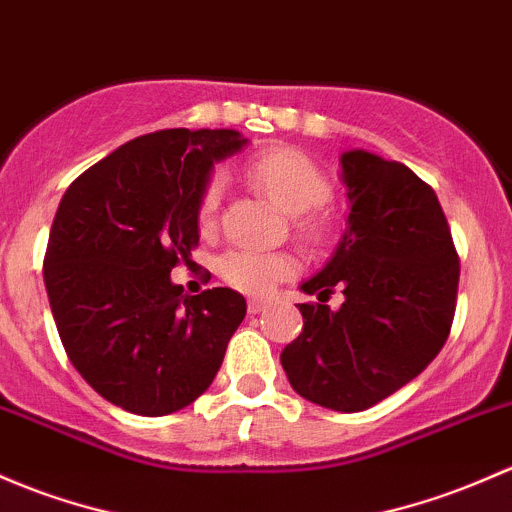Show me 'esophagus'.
I'll use <instances>...</instances> for the list:
<instances>
[{
  "label": "esophagus",
  "mask_w": 512,
  "mask_h": 512,
  "mask_svg": "<svg viewBox=\"0 0 512 512\" xmlns=\"http://www.w3.org/2000/svg\"><path fill=\"white\" fill-rule=\"evenodd\" d=\"M265 309H267V301H262V299L247 301V311H250V314H260V311H265Z\"/></svg>",
  "instance_id": "obj_1"
}]
</instances>
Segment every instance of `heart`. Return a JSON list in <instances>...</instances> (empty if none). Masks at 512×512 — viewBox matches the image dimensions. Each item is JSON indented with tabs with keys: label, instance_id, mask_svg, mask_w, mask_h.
I'll list each match as a JSON object with an SVG mask.
<instances>
[{
	"label": "heart",
	"instance_id": "heart-1",
	"mask_svg": "<svg viewBox=\"0 0 512 512\" xmlns=\"http://www.w3.org/2000/svg\"><path fill=\"white\" fill-rule=\"evenodd\" d=\"M245 176L252 186L260 188L270 201L294 218V230L309 245H319L326 238L328 223L319 213L331 196L328 176L306 154L297 149H270L245 166ZM223 184L211 176L198 196V225L211 230L218 220ZM218 272L225 284L245 294H267L282 279L297 272V260L287 252H260L235 247L218 262Z\"/></svg>",
	"mask_w": 512,
	"mask_h": 512
}]
</instances>
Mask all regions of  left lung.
<instances>
[{
	"label": "left lung",
	"instance_id": "obj_1",
	"mask_svg": "<svg viewBox=\"0 0 512 512\" xmlns=\"http://www.w3.org/2000/svg\"><path fill=\"white\" fill-rule=\"evenodd\" d=\"M348 228L326 267L301 284L304 328L282 351L301 397L336 412L378 405L444 348L456 311L459 255L434 188L400 161L341 157ZM333 288L347 301L333 312Z\"/></svg>",
	"mask_w": 512,
	"mask_h": 512
}]
</instances>
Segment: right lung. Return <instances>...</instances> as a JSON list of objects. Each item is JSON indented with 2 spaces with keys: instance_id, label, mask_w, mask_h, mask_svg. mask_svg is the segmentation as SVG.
<instances>
[{
  "instance_id": "add662e5",
  "label": "right lung",
  "mask_w": 512,
  "mask_h": 512,
  "mask_svg": "<svg viewBox=\"0 0 512 512\" xmlns=\"http://www.w3.org/2000/svg\"><path fill=\"white\" fill-rule=\"evenodd\" d=\"M245 144L235 129H161L63 193L43 257L53 321L85 383L122 410L161 417L191 405L245 319L233 289L188 297L169 277L198 245L213 164Z\"/></svg>"
}]
</instances>
